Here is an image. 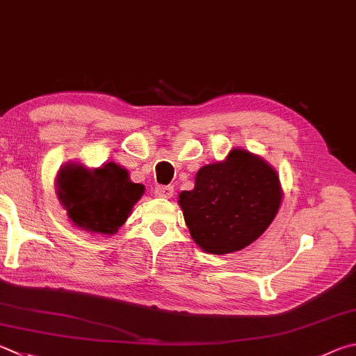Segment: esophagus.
Returning <instances> with one entry per match:
<instances>
[{
    "mask_svg": "<svg viewBox=\"0 0 356 356\" xmlns=\"http://www.w3.org/2000/svg\"><path fill=\"white\" fill-rule=\"evenodd\" d=\"M154 195H156L157 197H161V199H171L174 196V186L171 185H159L156 186V191H154Z\"/></svg>",
    "mask_w": 356,
    "mask_h": 356,
    "instance_id": "obj_1",
    "label": "esophagus"
}]
</instances>
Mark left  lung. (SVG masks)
<instances>
[{"label":"left lung","instance_id":"obj_1","mask_svg":"<svg viewBox=\"0 0 356 356\" xmlns=\"http://www.w3.org/2000/svg\"><path fill=\"white\" fill-rule=\"evenodd\" d=\"M279 174L266 160L232 149L222 161L200 168L195 188L179 195L190 235L207 254L224 255L260 238L279 213Z\"/></svg>","mask_w":356,"mask_h":356}]
</instances>
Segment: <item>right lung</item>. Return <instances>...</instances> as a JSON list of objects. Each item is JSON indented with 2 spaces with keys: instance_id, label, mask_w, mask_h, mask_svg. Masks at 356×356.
I'll return each instance as SVG.
<instances>
[{
  "instance_id": "obj_1",
  "label": "right lung",
  "mask_w": 356,
  "mask_h": 356,
  "mask_svg": "<svg viewBox=\"0 0 356 356\" xmlns=\"http://www.w3.org/2000/svg\"><path fill=\"white\" fill-rule=\"evenodd\" d=\"M56 191L73 225L112 236L131 216L145 186L134 184L126 168L113 161L99 168L68 161L57 172Z\"/></svg>"
}]
</instances>
